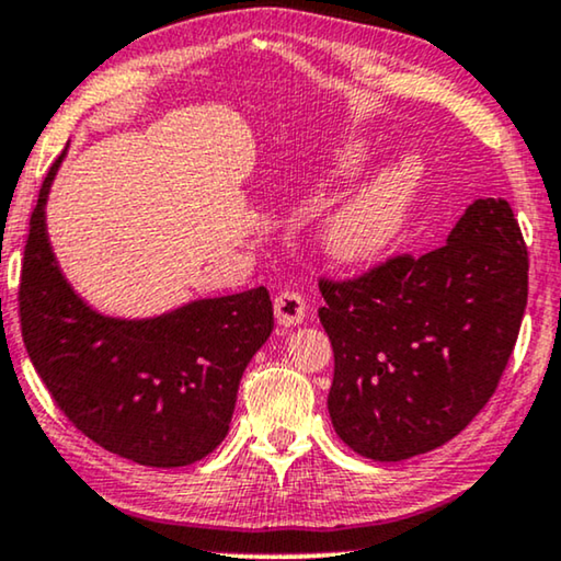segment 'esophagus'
I'll use <instances>...</instances> for the list:
<instances>
[{"label":"esophagus","instance_id":"1","mask_svg":"<svg viewBox=\"0 0 561 561\" xmlns=\"http://www.w3.org/2000/svg\"><path fill=\"white\" fill-rule=\"evenodd\" d=\"M305 312H308V302L300 293H282L276 295L274 300V316L279 325H300L305 320Z\"/></svg>","mask_w":561,"mask_h":561}]
</instances>
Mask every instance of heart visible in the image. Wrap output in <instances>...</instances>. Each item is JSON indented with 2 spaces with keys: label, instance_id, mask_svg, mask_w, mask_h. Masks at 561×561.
<instances>
[{
  "label": "heart",
  "instance_id": "heart-1",
  "mask_svg": "<svg viewBox=\"0 0 561 561\" xmlns=\"http://www.w3.org/2000/svg\"><path fill=\"white\" fill-rule=\"evenodd\" d=\"M367 161V146L354 144L341 156V174H354ZM425 182L421 156L405 153L379 171L328 220L323 243L341 264H367L398 241Z\"/></svg>",
  "mask_w": 561,
  "mask_h": 561
}]
</instances>
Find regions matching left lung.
I'll return each mask as SVG.
<instances>
[{"label":"left lung","instance_id":"obj_1","mask_svg":"<svg viewBox=\"0 0 561 561\" xmlns=\"http://www.w3.org/2000/svg\"><path fill=\"white\" fill-rule=\"evenodd\" d=\"M333 346L328 413L375 461L433 451L488 405L518 339L528 253L505 199H474L442 249L320 279Z\"/></svg>","mask_w":561,"mask_h":561}]
</instances>
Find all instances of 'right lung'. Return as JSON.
I'll return each instance as SVG.
<instances>
[{
    "instance_id": "obj_1",
    "label": "right lung",
    "mask_w": 561,
    "mask_h": 561,
    "mask_svg": "<svg viewBox=\"0 0 561 561\" xmlns=\"http://www.w3.org/2000/svg\"><path fill=\"white\" fill-rule=\"evenodd\" d=\"M50 167L30 218L20 274L27 356L64 415L117 457L186 467L230 428L238 385L272 335L266 287L205 297L156 318H110L73 293L48 241Z\"/></svg>"
}]
</instances>
